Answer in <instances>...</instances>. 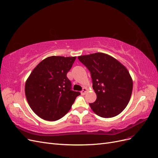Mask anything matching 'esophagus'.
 I'll use <instances>...</instances> for the list:
<instances>
[{
  "label": "esophagus",
  "instance_id": "34e87169",
  "mask_svg": "<svg viewBox=\"0 0 158 158\" xmlns=\"http://www.w3.org/2000/svg\"><path fill=\"white\" fill-rule=\"evenodd\" d=\"M87 92H88V89L85 88H84L81 91V94H82V95H85V93H86Z\"/></svg>",
  "mask_w": 158,
  "mask_h": 158
}]
</instances>
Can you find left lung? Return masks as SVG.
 <instances>
[{
  "instance_id": "1",
  "label": "left lung",
  "mask_w": 158,
  "mask_h": 158,
  "mask_svg": "<svg viewBox=\"0 0 158 158\" xmlns=\"http://www.w3.org/2000/svg\"><path fill=\"white\" fill-rule=\"evenodd\" d=\"M89 70L95 102L89 103L98 116L111 118L120 114L130 101L133 82L125 66L114 57L103 52L78 56Z\"/></svg>"
}]
</instances>
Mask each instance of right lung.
I'll use <instances>...</instances> for the list:
<instances>
[{
  "mask_svg": "<svg viewBox=\"0 0 158 158\" xmlns=\"http://www.w3.org/2000/svg\"><path fill=\"white\" fill-rule=\"evenodd\" d=\"M76 56H51L32 70L25 84V94L30 107L38 117L55 121L70 109L79 92L71 90L66 76Z\"/></svg>",
  "mask_w": 158,
  "mask_h": 158,
  "instance_id": "add662e5",
  "label": "right lung"
}]
</instances>
